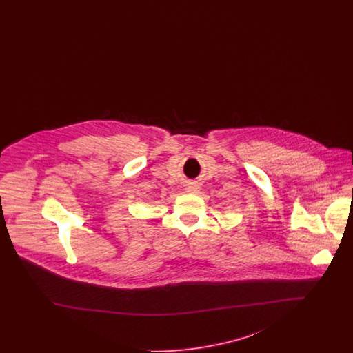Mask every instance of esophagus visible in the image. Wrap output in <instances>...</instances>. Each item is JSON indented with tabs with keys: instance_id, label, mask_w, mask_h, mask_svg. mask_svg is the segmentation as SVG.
Here are the masks:
<instances>
[{
	"instance_id": "1",
	"label": "esophagus",
	"mask_w": 353,
	"mask_h": 353,
	"mask_svg": "<svg viewBox=\"0 0 353 353\" xmlns=\"http://www.w3.org/2000/svg\"><path fill=\"white\" fill-rule=\"evenodd\" d=\"M186 192L188 193H199L200 192V186H197V185H188V188H186Z\"/></svg>"
}]
</instances>
